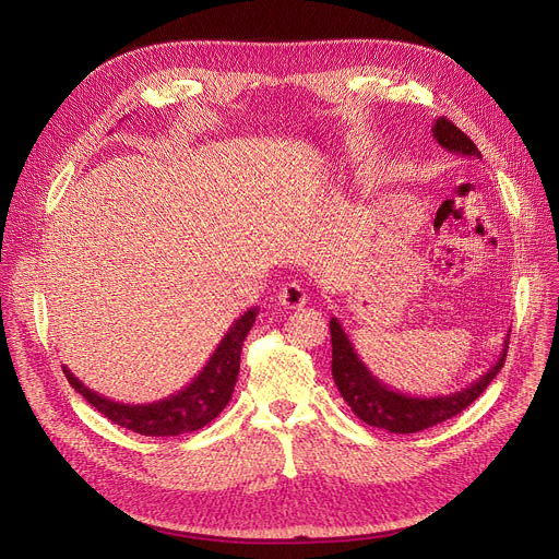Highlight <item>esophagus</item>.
I'll use <instances>...</instances> for the list:
<instances>
[{
  "label": "esophagus",
  "instance_id": "esophagus-1",
  "mask_svg": "<svg viewBox=\"0 0 559 559\" xmlns=\"http://www.w3.org/2000/svg\"><path fill=\"white\" fill-rule=\"evenodd\" d=\"M278 304H281L283 308H289V310L304 308V306L308 304L306 289H304L299 283H287V285L278 292Z\"/></svg>",
  "mask_w": 559,
  "mask_h": 559
}]
</instances>
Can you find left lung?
<instances>
[{
	"label": "left lung",
	"instance_id": "8db88e82",
	"mask_svg": "<svg viewBox=\"0 0 559 559\" xmlns=\"http://www.w3.org/2000/svg\"><path fill=\"white\" fill-rule=\"evenodd\" d=\"M435 140L451 154H460L466 158H483L478 146L468 140L447 117H437L432 124ZM331 342H333V380L342 394V399L350 405L356 417L365 424L385 428L390 432H419L430 426L442 424L464 407L472 405L501 371L508 356V337L503 344L501 356L472 385L462 388L460 392L444 396H415L392 390L383 380H378L369 367L360 360L354 342L344 333L340 319H331Z\"/></svg>",
	"mask_w": 559,
	"mask_h": 559
}]
</instances>
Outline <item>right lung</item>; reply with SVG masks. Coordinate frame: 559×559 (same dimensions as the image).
Returning a JSON list of instances; mask_svg holds the SVG:
<instances>
[{
  "mask_svg": "<svg viewBox=\"0 0 559 559\" xmlns=\"http://www.w3.org/2000/svg\"><path fill=\"white\" fill-rule=\"evenodd\" d=\"M258 310L260 308H249L245 314H240V319H235V324L226 331L215 348V354L194 376L192 383L154 403L131 405L110 401L93 392L91 388H85L68 367H63V371L70 385L117 426L146 437H174L192 432L203 428L205 424H211L228 405L235 390V380H238L240 373L242 344L247 333L255 324Z\"/></svg>",
  "mask_w": 559,
  "mask_h": 559,
  "instance_id": "right-lung-1",
  "label": "right lung"
}]
</instances>
